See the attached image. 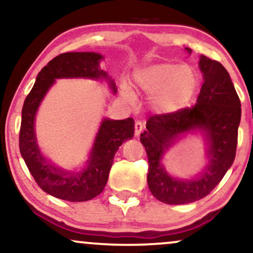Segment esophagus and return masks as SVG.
Masks as SVG:
<instances>
[{"label":"esophagus","mask_w":253,"mask_h":253,"mask_svg":"<svg viewBox=\"0 0 253 253\" xmlns=\"http://www.w3.org/2000/svg\"><path fill=\"white\" fill-rule=\"evenodd\" d=\"M143 123L141 121H135V125H134V133H135V135H140V133L143 130Z\"/></svg>","instance_id":"1"}]
</instances>
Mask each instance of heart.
<instances>
[{
  "label": "heart",
  "instance_id": "heart-1",
  "mask_svg": "<svg viewBox=\"0 0 253 253\" xmlns=\"http://www.w3.org/2000/svg\"><path fill=\"white\" fill-rule=\"evenodd\" d=\"M137 87L152 95V105L160 113L170 114L183 110L191 103L200 86V77L190 65L160 63L147 66L135 73ZM125 97L133 93L125 88Z\"/></svg>",
  "mask_w": 253,
  "mask_h": 253
}]
</instances>
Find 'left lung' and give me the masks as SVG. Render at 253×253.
Returning <instances> with one entry per match:
<instances>
[{"mask_svg":"<svg viewBox=\"0 0 253 253\" xmlns=\"http://www.w3.org/2000/svg\"><path fill=\"white\" fill-rule=\"evenodd\" d=\"M190 52V49H187ZM200 69L204 83L196 104L170 114H155L147 120L140 136L148 156V183L156 200L167 204H185L206 197L224 177L236 156L241 100L229 72L217 60L202 55ZM202 129L210 140V165L195 180L169 177L159 162L164 150L181 133Z\"/></svg>","mask_w":253,"mask_h":253,"instance_id":"8db88e82","label":"left lung"}]
</instances>
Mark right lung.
<instances>
[{
  "mask_svg": "<svg viewBox=\"0 0 253 253\" xmlns=\"http://www.w3.org/2000/svg\"><path fill=\"white\" fill-rule=\"evenodd\" d=\"M101 58L94 52H65L55 57L38 73L22 108L20 152L29 171L45 193L71 202L92 200L104 190L117 150L125 140L134 135V120L132 118L105 119L88 158L87 167L72 172L55 167L41 154L34 129L35 114L56 78H106L112 89L117 92L114 82L99 68Z\"/></svg>",
  "mask_w": 253,
  "mask_h": 253,
  "instance_id": "right-lung-1",
  "label": "right lung"
}]
</instances>
